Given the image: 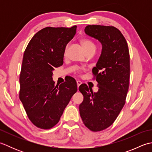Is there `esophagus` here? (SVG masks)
<instances>
[{
    "instance_id": "34e87169",
    "label": "esophagus",
    "mask_w": 152,
    "mask_h": 152,
    "mask_svg": "<svg viewBox=\"0 0 152 152\" xmlns=\"http://www.w3.org/2000/svg\"><path fill=\"white\" fill-rule=\"evenodd\" d=\"M76 83H77V86H78V89L79 88V86L82 84V82H80V81H77L76 82Z\"/></svg>"
}]
</instances>
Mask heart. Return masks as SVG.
I'll return each mask as SVG.
<instances>
[{
    "instance_id": "heart-1",
    "label": "heart",
    "mask_w": 152,
    "mask_h": 152,
    "mask_svg": "<svg viewBox=\"0 0 152 152\" xmlns=\"http://www.w3.org/2000/svg\"><path fill=\"white\" fill-rule=\"evenodd\" d=\"M81 44L86 52H88V51H89L96 50V45L91 40L82 39L81 40ZM64 54H66V50L64 51Z\"/></svg>"
}]
</instances>
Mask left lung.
<instances>
[{
    "instance_id": "obj_1",
    "label": "left lung",
    "mask_w": 152,
    "mask_h": 152,
    "mask_svg": "<svg viewBox=\"0 0 152 152\" xmlns=\"http://www.w3.org/2000/svg\"><path fill=\"white\" fill-rule=\"evenodd\" d=\"M84 31L102 45L101 56L92 70L98 91L93 93L86 84L79 87L83 96L79 106L80 116L89 129L96 132L110 127L125 104L129 85V51L117 28L93 25L86 26Z\"/></svg>"
}]
</instances>
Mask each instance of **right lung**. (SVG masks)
Returning a JSON list of instances; mask_svg holds the SVG:
<instances>
[{"mask_svg":"<svg viewBox=\"0 0 152 152\" xmlns=\"http://www.w3.org/2000/svg\"><path fill=\"white\" fill-rule=\"evenodd\" d=\"M76 26L46 27L34 35L23 58L19 99L28 118L37 127L49 129L59 122L64 108L75 93V79L70 78L55 86V67L63 64L67 44L76 33Z\"/></svg>","mask_w":152,"mask_h":152,"instance_id":"obj_1","label":"right lung"}]
</instances>
